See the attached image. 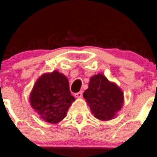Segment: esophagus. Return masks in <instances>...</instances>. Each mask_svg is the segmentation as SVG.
Here are the masks:
<instances>
[{"label":"esophagus","instance_id":"esophagus-1","mask_svg":"<svg viewBox=\"0 0 157 157\" xmlns=\"http://www.w3.org/2000/svg\"><path fill=\"white\" fill-rule=\"evenodd\" d=\"M75 96L77 97V98H82V91H80L78 93H76L75 94Z\"/></svg>","mask_w":157,"mask_h":157}]
</instances>
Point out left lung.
<instances>
[{
	"label": "left lung",
	"mask_w": 157,
	"mask_h": 157,
	"mask_svg": "<svg viewBox=\"0 0 157 157\" xmlns=\"http://www.w3.org/2000/svg\"><path fill=\"white\" fill-rule=\"evenodd\" d=\"M83 97L94 117L104 121L116 117L124 101L120 87L100 73L90 78L89 88Z\"/></svg>",
	"instance_id": "8db88e82"
}]
</instances>
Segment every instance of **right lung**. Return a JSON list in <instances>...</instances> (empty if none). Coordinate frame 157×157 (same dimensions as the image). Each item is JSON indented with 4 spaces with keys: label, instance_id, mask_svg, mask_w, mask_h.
I'll list each match as a JSON object with an SVG mask.
<instances>
[{
    "label": "right lung",
    "instance_id": "obj_1",
    "mask_svg": "<svg viewBox=\"0 0 157 157\" xmlns=\"http://www.w3.org/2000/svg\"><path fill=\"white\" fill-rule=\"evenodd\" d=\"M75 100L67 77L56 70L40 75L29 96L31 107L40 118L50 124L61 121Z\"/></svg>",
    "mask_w": 157,
    "mask_h": 157
}]
</instances>
